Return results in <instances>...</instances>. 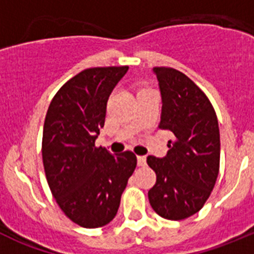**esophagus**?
Listing matches in <instances>:
<instances>
[{"label": "esophagus", "mask_w": 254, "mask_h": 254, "mask_svg": "<svg viewBox=\"0 0 254 254\" xmlns=\"http://www.w3.org/2000/svg\"><path fill=\"white\" fill-rule=\"evenodd\" d=\"M138 167H145L146 165V156H137Z\"/></svg>", "instance_id": "obj_1"}]
</instances>
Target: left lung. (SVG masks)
<instances>
[{
	"label": "left lung",
	"instance_id": "8db88e82",
	"mask_svg": "<svg viewBox=\"0 0 254 254\" xmlns=\"http://www.w3.org/2000/svg\"><path fill=\"white\" fill-rule=\"evenodd\" d=\"M161 94L159 128L173 132L167 156H147L156 173L149 190L159 216L183 220L203 207L216 183L220 167V132L215 109L188 76L170 67H154Z\"/></svg>",
	"mask_w": 254,
	"mask_h": 254
}]
</instances>
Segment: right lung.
Returning a JSON list of instances; mask_svg holds the SVG:
<instances>
[{"instance_id": "add662e5", "label": "right lung", "mask_w": 254, "mask_h": 254, "mask_svg": "<svg viewBox=\"0 0 254 254\" xmlns=\"http://www.w3.org/2000/svg\"><path fill=\"white\" fill-rule=\"evenodd\" d=\"M128 66L93 67L69 78L49 104L42 155L47 182L64 215L82 228L107 225L137 159L95 146L108 98Z\"/></svg>"}]
</instances>
